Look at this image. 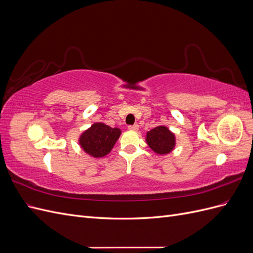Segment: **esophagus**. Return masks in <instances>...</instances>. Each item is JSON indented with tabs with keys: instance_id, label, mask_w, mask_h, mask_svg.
I'll return each mask as SVG.
<instances>
[{
	"instance_id": "1",
	"label": "esophagus",
	"mask_w": 253,
	"mask_h": 253,
	"mask_svg": "<svg viewBox=\"0 0 253 253\" xmlns=\"http://www.w3.org/2000/svg\"><path fill=\"white\" fill-rule=\"evenodd\" d=\"M127 128L129 129V131H137V129L139 128V126L136 124V125H133V126H128Z\"/></svg>"
}]
</instances>
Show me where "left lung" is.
Returning <instances> with one entry per match:
<instances>
[{"instance_id":"left-lung-1","label":"left lung","mask_w":253,"mask_h":253,"mask_svg":"<svg viewBox=\"0 0 253 253\" xmlns=\"http://www.w3.org/2000/svg\"><path fill=\"white\" fill-rule=\"evenodd\" d=\"M145 140H147L149 147L160 155L169 154L175 147L174 134L164 126L152 128L147 133Z\"/></svg>"}]
</instances>
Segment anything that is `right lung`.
Instances as JSON below:
<instances>
[{
	"label": "right lung",
	"mask_w": 253,
	"mask_h": 253,
	"mask_svg": "<svg viewBox=\"0 0 253 253\" xmlns=\"http://www.w3.org/2000/svg\"><path fill=\"white\" fill-rule=\"evenodd\" d=\"M121 131L102 122H96L80 136L79 143L83 151L93 157H103L109 154L118 140Z\"/></svg>",
	"instance_id": "right-lung-1"
}]
</instances>
